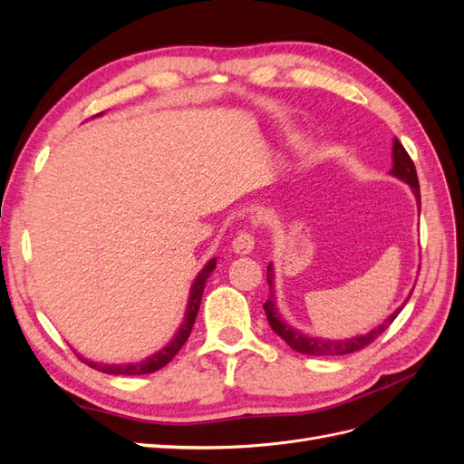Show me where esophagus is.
<instances>
[{
  "label": "esophagus",
  "instance_id": "obj_1",
  "mask_svg": "<svg viewBox=\"0 0 464 464\" xmlns=\"http://www.w3.org/2000/svg\"><path fill=\"white\" fill-rule=\"evenodd\" d=\"M256 246V237L249 230H240L232 240V249L237 256H247Z\"/></svg>",
  "mask_w": 464,
  "mask_h": 464
}]
</instances>
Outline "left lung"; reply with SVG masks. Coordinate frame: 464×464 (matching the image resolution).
I'll use <instances>...</instances> for the list:
<instances>
[{
  "label": "left lung",
  "instance_id": "left-lung-1",
  "mask_svg": "<svg viewBox=\"0 0 464 464\" xmlns=\"http://www.w3.org/2000/svg\"><path fill=\"white\" fill-rule=\"evenodd\" d=\"M392 176H397L399 179L406 181L409 184L420 203V184H418V174H416V166L411 159V154L406 152V149L402 147V143L399 139H395V143H392ZM266 283H269L271 290H273V273H271V265L266 266ZM263 310L266 315V321H269L271 329L283 339L292 350H296L300 354L305 356H344V354H353L358 353V350L370 346L379 334L383 331L389 329V325L395 317L401 314L402 307L392 314L389 319L383 321V325H379L377 329H373L372 333L363 334V336H356V339H350V341H323V339H314V336H305L298 331H294L290 325L280 319V315L276 314V307H275V298H273V292L269 300L263 304Z\"/></svg>",
  "mask_w": 464,
  "mask_h": 464
}]
</instances>
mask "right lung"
<instances>
[{"label":"right lung","mask_w":464,"mask_h":464,"mask_svg":"<svg viewBox=\"0 0 464 464\" xmlns=\"http://www.w3.org/2000/svg\"><path fill=\"white\" fill-rule=\"evenodd\" d=\"M217 266V259H210L207 263L205 269L198 275V278H195V283L191 286V292H189V302H188V312H186V319L184 323H181L179 331L176 333V336L172 339V343L164 346L160 353L152 354L150 358L139 362V363H128V366H108V363H94V362H89V360H81L87 363V366L102 372V373H110V375H145V373H152L157 372L160 368H164L168 362H170L178 353L179 348L186 344V341L189 339L191 334V329H193V323H195V317H198V312H199V305H201V298H203V290H205V285H207V278L210 276V273L215 271Z\"/></svg>","instance_id":"obj_1"}]
</instances>
